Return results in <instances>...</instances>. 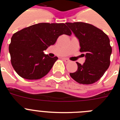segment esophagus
<instances>
[{"label":"esophagus","mask_w":120,"mask_h":120,"mask_svg":"<svg viewBox=\"0 0 120 120\" xmlns=\"http://www.w3.org/2000/svg\"><path fill=\"white\" fill-rule=\"evenodd\" d=\"M62 59H63V60L64 61H65V62H70V60L68 59H67V58H62Z\"/></svg>","instance_id":"34e87169"}]
</instances>
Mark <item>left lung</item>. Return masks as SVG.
<instances>
[{
  "mask_svg": "<svg viewBox=\"0 0 120 120\" xmlns=\"http://www.w3.org/2000/svg\"><path fill=\"white\" fill-rule=\"evenodd\" d=\"M79 39L80 52L84 53L85 62H79L77 70L70 75L80 84L90 85L97 82L110 65L112 47L108 36L101 29L83 22L66 23Z\"/></svg>",
  "mask_w": 120,
  "mask_h": 120,
  "instance_id": "1",
  "label": "left lung"
}]
</instances>
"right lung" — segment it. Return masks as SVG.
I'll return each mask as SVG.
<instances>
[{
	"label": "right lung",
	"mask_w": 120,
	"mask_h": 120,
	"mask_svg": "<svg viewBox=\"0 0 120 120\" xmlns=\"http://www.w3.org/2000/svg\"><path fill=\"white\" fill-rule=\"evenodd\" d=\"M71 35L64 23H41L14 34L9 45L14 70L24 79H41L50 71L58 57L51 58L43 51L53 45L61 35Z\"/></svg>",
	"instance_id": "1"
}]
</instances>
